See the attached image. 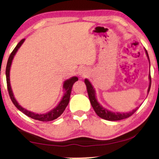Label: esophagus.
Returning a JSON list of instances; mask_svg holds the SVG:
<instances>
[{
  "mask_svg": "<svg viewBox=\"0 0 159 159\" xmlns=\"http://www.w3.org/2000/svg\"><path fill=\"white\" fill-rule=\"evenodd\" d=\"M78 74L81 77H85L87 74V69L84 67H81L78 69Z\"/></svg>",
  "mask_w": 159,
  "mask_h": 159,
  "instance_id": "esophagus-1",
  "label": "esophagus"
}]
</instances>
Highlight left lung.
I'll return each mask as SVG.
<instances>
[{
    "mask_svg": "<svg viewBox=\"0 0 159 159\" xmlns=\"http://www.w3.org/2000/svg\"><path fill=\"white\" fill-rule=\"evenodd\" d=\"M146 54H147V57H148V59L149 61V55H148V53L147 52V50H146ZM149 86L148 88V93L149 92V90H150V87H151L150 74H149ZM84 83L86 86H87V93H88V96H89V98H90L91 105H92V107H93L96 114H97L99 117L102 118V119L109 120V121H117V120H123L132 116V115L138 109V107H137V108L134 109V110H133L132 111H131V112H129V113L111 112V111L104 108V107L102 106V105H100V104L98 102L97 99H96V92H95L93 87L92 84H91L90 82L87 79H85Z\"/></svg>",
    "mask_w": 159,
    "mask_h": 159,
    "instance_id": "obj_1",
    "label": "left lung"
}]
</instances>
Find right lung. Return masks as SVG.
<instances>
[{
  "label": "right lung",
  "instance_id": "obj_1",
  "mask_svg": "<svg viewBox=\"0 0 159 159\" xmlns=\"http://www.w3.org/2000/svg\"><path fill=\"white\" fill-rule=\"evenodd\" d=\"M25 39H21V41L18 43V45H16V48H14V50L12 51V53L10 54V57H9L8 61H7V68H6V77H7V89H8L9 95H10L11 100H12V103L15 105V106L17 107L19 111H21V112L24 113L25 115H27V116L32 118V119L39 120V121H43V122L52 121V120H55L57 117H59V116L63 114V111H65L66 107H67V105H68V104L69 102V98H70V95H71V92H72V86H73L75 82L78 81V78L77 77H72L69 78L68 80H66V81H64V84H63V89H64L66 92L64 95H63V98H62L61 101L60 102L59 104H58L57 106L54 107L53 110L50 111L48 113H46V114H35V113L31 112V111L26 110V109H25L24 107H21V105H19V103H18L17 101L16 100L15 97H14L12 89H11L10 81V70L11 64H12V59H13L16 53L17 52L18 49H19L20 48V46L22 45V43H24V41H25Z\"/></svg>",
  "mask_w": 159,
  "mask_h": 159
}]
</instances>
